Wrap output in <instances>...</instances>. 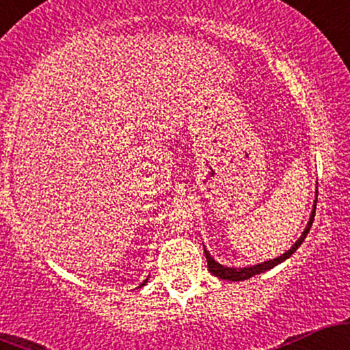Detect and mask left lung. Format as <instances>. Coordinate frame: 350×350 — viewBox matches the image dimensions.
Returning <instances> with one entry per match:
<instances>
[{"instance_id": "8db88e82", "label": "left lung", "mask_w": 350, "mask_h": 350, "mask_svg": "<svg viewBox=\"0 0 350 350\" xmlns=\"http://www.w3.org/2000/svg\"><path fill=\"white\" fill-rule=\"evenodd\" d=\"M316 202H317V200H316ZM316 202H314V208H312L311 219H309L308 227L304 228V232H303V235H301V239L295 245H293V247L286 253H283V255L278 256V258L270 260V262H265V263H260V265H255V267H250V268H227V267H222V265H219L217 262H214V260H212V256L208 255L206 248H204V253H206V258H207L208 271H211L212 275L217 276V278H220V280L243 281V280L252 278V276H255V275H260V273L270 270V268L276 267V265L281 263V262H284V260H286V258H290L293 253L298 250L299 245L304 242V239H306L309 228H311V226H312V220H314V215H316Z\"/></svg>"}]
</instances>
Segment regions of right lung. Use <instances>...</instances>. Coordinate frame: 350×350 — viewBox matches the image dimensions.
Segmentation results:
<instances>
[{"instance_id": "right-lung-1", "label": "right lung", "mask_w": 350, "mask_h": 350, "mask_svg": "<svg viewBox=\"0 0 350 350\" xmlns=\"http://www.w3.org/2000/svg\"><path fill=\"white\" fill-rule=\"evenodd\" d=\"M144 283H146V281H144ZM144 283H143V284H142V286H144Z\"/></svg>"}]
</instances>
